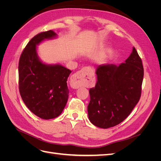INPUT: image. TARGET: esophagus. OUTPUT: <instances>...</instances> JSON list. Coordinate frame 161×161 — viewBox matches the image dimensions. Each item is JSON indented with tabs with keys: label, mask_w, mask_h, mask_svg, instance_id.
I'll return each mask as SVG.
<instances>
[{
	"label": "esophagus",
	"mask_w": 161,
	"mask_h": 161,
	"mask_svg": "<svg viewBox=\"0 0 161 161\" xmlns=\"http://www.w3.org/2000/svg\"><path fill=\"white\" fill-rule=\"evenodd\" d=\"M73 82L76 87H80L82 86H86L95 82V76L89 67H84L76 72L72 76Z\"/></svg>",
	"instance_id": "obj_1"
}]
</instances>
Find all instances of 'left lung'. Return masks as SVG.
Returning <instances> with one entry per match:
<instances>
[{
	"instance_id": "1",
	"label": "left lung",
	"mask_w": 161,
	"mask_h": 161,
	"mask_svg": "<svg viewBox=\"0 0 161 161\" xmlns=\"http://www.w3.org/2000/svg\"><path fill=\"white\" fill-rule=\"evenodd\" d=\"M95 86L89 90V119L97 127L109 128L127 118L142 93L144 68L136 48L119 66H99Z\"/></svg>"
}]
</instances>
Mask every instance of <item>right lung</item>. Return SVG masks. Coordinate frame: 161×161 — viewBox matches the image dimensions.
<instances>
[{
  "instance_id": "right-lung-1",
  "label": "right lung",
  "mask_w": 161,
  "mask_h": 161,
  "mask_svg": "<svg viewBox=\"0 0 161 161\" xmlns=\"http://www.w3.org/2000/svg\"><path fill=\"white\" fill-rule=\"evenodd\" d=\"M56 36L52 30L37 34L28 42L19 61V89L32 113L43 119L57 118L65 108L71 71L61 65L49 66L38 59L36 45Z\"/></svg>"
}]
</instances>
